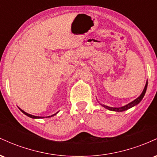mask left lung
I'll return each mask as SVG.
<instances>
[{
	"instance_id": "left-lung-1",
	"label": "left lung",
	"mask_w": 157,
	"mask_h": 157,
	"mask_svg": "<svg viewBox=\"0 0 157 157\" xmlns=\"http://www.w3.org/2000/svg\"><path fill=\"white\" fill-rule=\"evenodd\" d=\"M147 86V81L146 84H145V88H144L143 91H142V93L141 94H140V96L138 98H136V100H134V101L130 102V103L127 104V105H125V106H122V107H120V108H112V107H109V106H106V105H102L103 106L104 108H105V109L111 110V111H118V112H120V111H126V110L131 109V108H132L133 106L137 105L138 103H140V102L142 100L143 97L145 96V92H146Z\"/></svg>"
}]
</instances>
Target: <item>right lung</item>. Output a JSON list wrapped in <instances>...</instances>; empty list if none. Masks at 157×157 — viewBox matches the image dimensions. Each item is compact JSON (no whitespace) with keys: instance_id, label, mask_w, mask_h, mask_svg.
<instances>
[{"instance_id":"1","label":"right lung","mask_w":157,"mask_h":157,"mask_svg":"<svg viewBox=\"0 0 157 157\" xmlns=\"http://www.w3.org/2000/svg\"><path fill=\"white\" fill-rule=\"evenodd\" d=\"M21 111H22V112L24 113L25 115H26V116H28V117H31V118H34V119H36V118H44V117H37V116H33V115H32V114H29V113H26V112H25V111H23V110H21ZM56 114V113H55ZM54 115L55 114H53V115H52L51 117H52V116H54ZM48 117H50V116H48Z\"/></svg>"}]
</instances>
